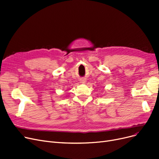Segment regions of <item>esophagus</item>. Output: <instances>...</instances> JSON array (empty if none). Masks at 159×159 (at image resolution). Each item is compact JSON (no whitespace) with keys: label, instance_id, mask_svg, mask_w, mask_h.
<instances>
[{"label":"esophagus","instance_id":"obj_1","mask_svg":"<svg viewBox=\"0 0 159 159\" xmlns=\"http://www.w3.org/2000/svg\"><path fill=\"white\" fill-rule=\"evenodd\" d=\"M86 82V79H81L80 80V83L81 84H85Z\"/></svg>","mask_w":159,"mask_h":159}]
</instances>
